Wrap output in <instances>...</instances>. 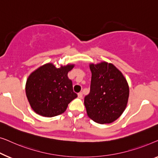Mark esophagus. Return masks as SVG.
I'll list each match as a JSON object with an SVG mask.
<instances>
[{"label": "esophagus", "instance_id": "1", "mask_svg": "<svg viewBox=\"0 0 158 158\" xmlns=\"http://www.w3.org/2000/svg\"><path fill=\"white\" fill-rule=\"evenodd\" d=\"M82 97H83V93H82V92H79V93H78V97H79V98L81 99V98H82Z\"/></svg>", "mask_w": 158, "mask_h": 158}]
</instances>
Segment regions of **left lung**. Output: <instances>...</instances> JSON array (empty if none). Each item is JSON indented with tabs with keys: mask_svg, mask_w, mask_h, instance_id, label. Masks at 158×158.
<instances>
[{
	"mask_svg": "<svg viewBox=\"0 0 158 158\" xmlns=\"http://www.w3.org/2000/svg\"><path fill=\"white\" fill-rule=\"evenodd\" d=\"M90 92L84 98L88 117L99 124H110L126 109L130 89L127 81L114 64L102 61L90 64Z\"/></svg>",
	"mask_w": 158,
	"mask_h": 158,
	"instance_id": "left-lung-1",
	"label": "left lung"
}]
</instances>
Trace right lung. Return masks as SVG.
<instances>
[{
  "instance_id": "1",
  "label": "right lung",
  "mask_w": 158,
  "mask_h": 158,
  "mask_svg": "<svg viewBox=\"0 0 158 158\" xmlns=\"http://www.w3.org/2000/svg\"><path fill=\"white\" fill-rule=\"evenodd\" d=\"M74 64L60 65L44 64L28 76L26 94L31 107L36 114L52 117L65 112L68 104L77 97L74 92L72 81L68 72Z\"/></svg>"
}]
</instances>
